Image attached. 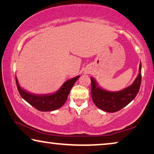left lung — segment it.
<instances>
[{
  "label": "left lung",
  "mask_w": 154,
  "mask_h": 154,
  "mask_svg": "<svg viewBox=\"0 0 154 154\" xmlns=\"http://www.w3.org/2000/svg\"><path fill=\"white\" fill-rule=\"evenodd\" d=\"M141 68L140 63L139 75L132 85L122 91L115 93L104 91L100 88L95 80L91 77L92 99L97 107L104 111L114 113L129 104L136 97L140 90L142 79Z\"/></svg>",
  "instance_id": "obj_1"
}]
</instances>
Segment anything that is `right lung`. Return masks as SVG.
<instances>
[{
  "label": "right lung",
  "instance_id": "add662e5",
  "mask_svg": "<svg viewBox=\"0 0 154 154\" xmlns=\"http://www.w3.org/2000/svg\"><path fill=\"white\" fill-rule=\"evenodd\" d=\"M79 77V76H77L66 81L58 91L51 95H37L24 91L18 84L17 77L16 83L20 96L29 104L40 111H52L59 109L64 104L70 91Z\"/></svg>",
  "mask_w": 154,
  "mask_h": 154
}]
</instances>
